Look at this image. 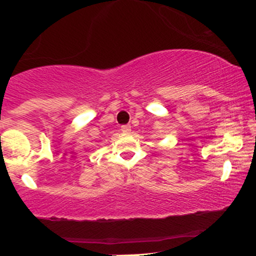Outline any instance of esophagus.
<instances>
[{
	"label": "esophagus",
	"mask_w": 256,
	"mask_h": 256,
	"mask_svg": "<svg viewBox=\"0 0 256 256\" xmlns=\"http://www.w3.org/2000/svg\"><path fill=\"white\" fill-rule=\"evenodd\" d=\"M120 130H122V132H124V134H128V132L131 131V126L130 125H122Z\"/></svg>",
	"instance_id": "1"
}]
</instances>
